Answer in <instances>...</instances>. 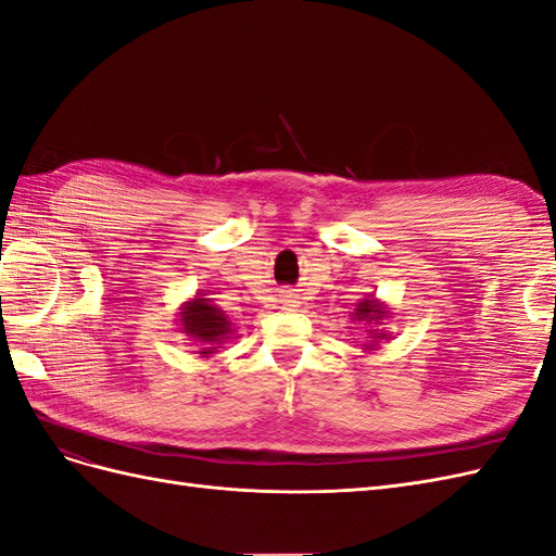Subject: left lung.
<instances>
[{
    "mask_svg": "<svg viewBox=\"0 0 556 556\" xmlns=\"http://www.w3.org/2000/svg\"><path fill=\"white\" fill-rule=\"evenodd\" d=\"M357 319H366V323H376V325H380V319L384 317V311H382V306L378 304L376 299H364L362 304L357 306ZM378 329H371V333H376ZM384 333H380V336H371V339H382Z\"/></svg>",
    "mask_w": 556,
    "mask_h": 556,
    "instance_id": "obj_1",
    "label": "left lung"
}]
</instances>
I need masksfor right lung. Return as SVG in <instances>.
I'll return each mask as SVG.
<instances>
[{
	"instance_id": "add662e5",
	"label": "right lung",
	"mask_w": 556,
	"mask_h": 556,
	"mask_svg": "<svg viewBox=\"0 0 556 556\" xmlns=\"http://www.w3.org/2000/svg\"><path fill=\"white\" fill-rule=\"evenodd\" d=\"M182 331L192 336L197 343L204 345L199 350V355H211L217 343H225L227 336L231 333V323L227 315L211 304V299H194L190 304H185L180 313Z\"/></svg>"
}]
</instances>
